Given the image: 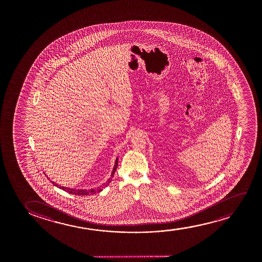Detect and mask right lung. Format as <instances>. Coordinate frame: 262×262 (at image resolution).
<instances>
[{
	"instance_id": "add662e5",
	"label": "right lung",
	"mask_w": 262,
	"mask_h": 262,
	"mask_svg": "<svg viewBox=\"0 0 262 262\" xmlns=\"http://www.w3.org/2000/svg\"><path fill=\"white\" fill-rule=\"evenodd\" d=\"M117 160H118V159H116V161H115V168H114L113 172H112L111 177L106 181V183H104L103 185H101V186L98 187V188H96V189H90V190H75V189H70V188H66V187L63 186H59V188L61 189V190L67 191L68 193L73 194V195H79V196H88V195H92V194L97 193V192H100L101 190H103L105 187H107L108 184L111 183L112 178L114 177L115 170H116L117 165H118V161H117ZM52 183H54V185L58 186L57 184H55L54 182H52Z\"/></svg>"
}]
</instances>
